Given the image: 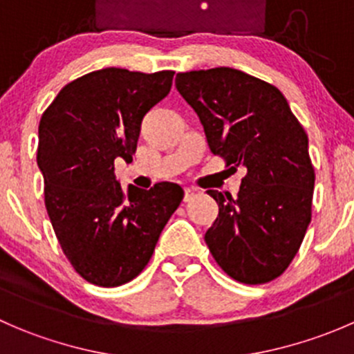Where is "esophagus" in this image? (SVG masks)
Wrapping results in <instances>:
<instances>
[{"label": "esophagus", "instance_id": "1", "mask_svg": "<svg viewBox=\"0 0 354 354\" xmlns=\"http://www.w3.org/2000/svg\"><path fill=\"white\" fill-rule=\"evenodd\" d=\"M195 197V190L194 188H185V202H190Z\"/></svg>", "mask_w": 354, "mask_h": 354}]
</instances>
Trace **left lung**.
Here are the masks:
<instances>
[{"label":"left lung","instance_id":"1","mask_svg":"<svg viewBox=\"0 0 354 354\" xmlns=\"http://www.w3.org/2000/svg\"><path fill=\"white\" fill-rule=\"evenodd\" d=\"M176 88L198 114L210 152L246 169L236 198L207 192L219 216L205 243L233 279L269 283L288 269L312 219L308 137L279 88L236 68L178 73Z\"/></svg>","mask_w":354,"mask_h":354}]
</instances>
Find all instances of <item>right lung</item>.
<instances>
[{
  "label": "right lung",
  "mask_w": 354,
  "mask_h": 354,
  "mask_svg": "<svg viewBox=\"0 0 354 354\" xmlns=\"http://www.w3.org/2000/svg\"><path fill=\"white\" fill-rule=\"evenodd\" d=\"M173 75L91 71L65 85L39 123L48 216L73 269L95 286L137 277L183 200L180 185L124 192L114 176V160L131 162L142 120L169 94Z\"/></svg>",
  "instance_id": "right-lung-1"
}]
</instances>
